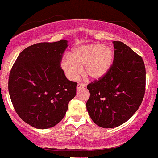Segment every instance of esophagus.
<instances>
[{
    "mask_svg": "<svg viewBox=\"0 0 158 158\" xmlns=\"http://www.w3.org/2000/svg\"><path fill=\"white\" fill-rule=\"evenodd\" d=\"M85 87V85L84 84H81V83H78L77 86V90H80V89H82V88H84Z\"/></svg>",
    "mask_w": 158,
    "mask_h": 158,
    "instance_id": "34e87169",
    "label": "esophagus"
}]
</instances>
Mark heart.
<instances>
[{"label": "heart", "mask_w": 158, "mask_h": 158, "mask_svg": "<svg viewBox=\"0 0 158 158\" xmlns=\"http://www.w3.org/2000/svg\"><path fill=\"white\" fill-rule=\"evenodd\" d=\"M114 51L110 47L101 44H90L76 47L70 57L65 56L61 61V68L67 77L75 80L84 68L85 75L93 80L106 76L113 64Z\"/></svg>", "instance_id": "b5f03b06"}]
</instances>
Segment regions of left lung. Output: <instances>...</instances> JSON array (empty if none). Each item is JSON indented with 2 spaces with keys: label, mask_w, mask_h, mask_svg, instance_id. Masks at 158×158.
<instances>
[{
  "label": "left lung",
  "mask_w": 158,
  "mask_h": 158,
  "mask_svg": "<svg viewBox=\"0 0 158 158\" xmlns=\"http://www.w3.org/2000/svg\"><path fill=\"white\" fill-rule=\"evenodd\" d=\"M113 64L104 77L90 83L86 107L97 126L115 128L128 121L142 103L146 68L142 57L124 43L113 41Z\"/></svg>",
  "instance_id": "8db88e82"
}]
</instances>
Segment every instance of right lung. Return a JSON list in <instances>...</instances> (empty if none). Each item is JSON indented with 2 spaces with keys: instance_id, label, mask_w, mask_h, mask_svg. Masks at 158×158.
Masks as SVG:
<instances>
[{
  "instance_id": "add662e5",
  "label": "right lung",
  "mask_w": 158,
  "mask_h": 158,
  "mask_svg": "<svg viewBox=\"0 0 158 158\" xmlns=\"http://www.w3.org/2000/svg\"><path fill=\"white\" fill-rule=\"evenodd\" d=\"M68 41L38 43L18 56L9 77L8 88L16 113L35 128H52L64 118L77 83L61 68Z\"/></svg>"
}]
</instances>
